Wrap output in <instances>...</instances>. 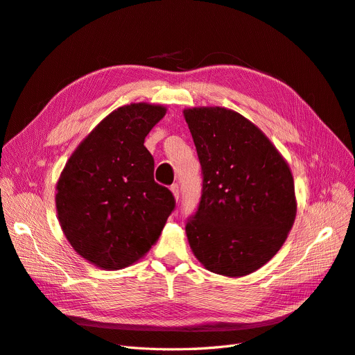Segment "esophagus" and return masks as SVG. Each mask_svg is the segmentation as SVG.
Wrapping results in <instances>:
<instances>
[{
    "mask_svg": "<svg viewBox=\"0 0 355 355\" xmlns=\"http://www.w3.org/2000/svg\"><path fill=\"white\" fill-rule=\"evenodd\" d=\"M170 191H172V192H173V196H175V200L178 201V200H179V185H178V183H173V185H172V187H170Z\"/></svg>",
    "mask_w": 355,
    "mask_h": 355,
    "instance_id": "esophagus-1",
    "label": "esophagus"
}]
</instances>
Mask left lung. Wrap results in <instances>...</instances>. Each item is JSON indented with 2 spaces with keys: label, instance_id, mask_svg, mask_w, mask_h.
<instances>
[{
  "label": "left lung",
  "instance_id": "8db88e82",
  "mask_svg": "<svg viewBox=\"0 0 355 355\" xmlns=\"http://www.w3.org/2000/svg\"><path fill=\"white\" fill-rule=\"evenodd\" d=\"M183 116L202 167L201 201L185 227L189 246L211 272H254L293 227L291 170L258 126L232 109L192 107Z\"/></svg>",
  "mask_w": 355,
  "mask_h": 355
}]
</instances>
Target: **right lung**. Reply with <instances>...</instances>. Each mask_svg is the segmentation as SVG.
I'll use <instances>...</instances> for the list:
<instances>
[{"mask_svg":"<svg viewBox=\"0 0 355 355\" xmlns=\"http://www.w3.org/2000/svg\"><path fill=\"white\" fill-rule=\"evenodd\" d=\"M166 107H118L81 141L56 183L61 229L90 263L116 271L151 249L175 209V198L154 182V159L144 146Z\"/></svg>","mask_w":355,"mask_h":355,"instance_id":"obj_1","label":"right lung"}]
</instances>
